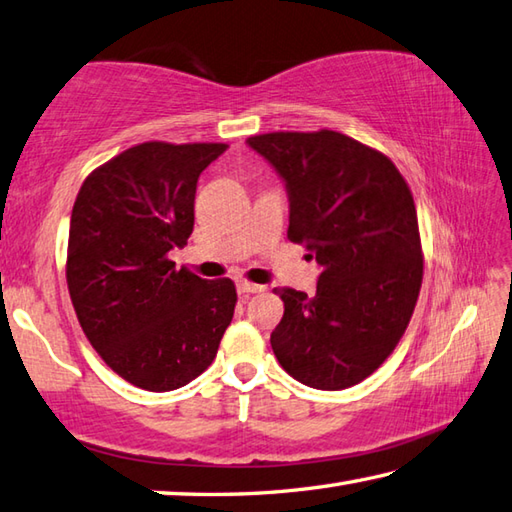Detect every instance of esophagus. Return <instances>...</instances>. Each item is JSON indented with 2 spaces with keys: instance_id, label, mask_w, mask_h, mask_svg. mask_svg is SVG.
<instances>
[{
  "instance_id": "esophagus-1",
  "label": "esophagus",
  "mask_w": 512,
  "mask_h": 512,
  "mask_svg": "<svg viewBox=\"0 0 512 512\" xmlns=\"http://www.w3.org/2000/svg\"><path fill=\"white\" fill-rule=\"evenodd\" d=\"M237 290H239V293H242V295H253V293H262L264 286L248 282V279H242V282H237Z\"/></svg>"
}]
</instances>
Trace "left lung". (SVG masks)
<instances>
[{
  "label": "left lung",
  "instance_id": "8db88e82",
  "mask_svg": "<svg viewBox=\"0 0 512 512\" xmlns=\"http://www.w3.org/2000/svg\"><path fill=\"white\" fill-rule=\"evenodd\" d=\"M284 177L288 239L322 266L317 293L275 288L277 362L310 388L364 382L402 339L422 288L415 199L390 159L335 130L248 137Z\"/></svg>",
  "mask_w": 512,
  "mask_h": 512
}]
</instances>
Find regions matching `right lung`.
I'll return each instance as SVG.
<instances>
[{
  "instance_id": "add662e5",
  "label": "right lung",
  "mask_w": 512,
  "mask_h": 512,
  "mask_svg": "<svg viewBox=\"0 0 512 512\" xmlns=\"http://www.w3.org/2000/svg\"><path fill=\"white\" fill-rule=\"evenodd\" d=\"M226 144L144 142L90 173L70 215L66 284L99 357L128 384L166 393L213 364L235 313L233 279L168 257L195 226L202 170Z\"/></svg>"
}]
</instances>
